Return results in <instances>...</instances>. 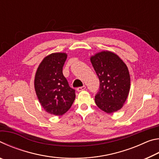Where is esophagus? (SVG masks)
<instances>
[{"instance_id": "esophagus-1", "label": "esophagus", "mask_w": 159, "mask_h": 159, "mask_svg": "<svg viewBox=\"0 0 159 159\" xmlns=\"http://www.w3.org/2000/svg\"><path fill=\"white\" fill-rule=\"evenodd\" d=\"M85 85H83V86H81V87H79V88H77V91L78 92H80V91H82V90H85Z\"/></svg>"}]
</instances>
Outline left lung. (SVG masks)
Segmentation results:
<instances>
[{
    "label": "left lung",
    "instance_id": "obj_1",
    "mask_svg": "<svg viewBox=\"0 0 159 159\" xmlns=\"http://www.w3.org/2000/svg\"><path fill=\"white\" fill-rule=\"evenodd\" d=\"M90 61L99 80L95 97L96 104L108 114L121 109L130 87L127 66L118 56L109 51L96 54Z\"/></svg>",
    "mask_w": 159,
    "mask_h": 159
}]
</instances>
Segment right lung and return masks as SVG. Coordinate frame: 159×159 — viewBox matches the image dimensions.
Returning <instances> with one entry per match:
<instances>
[{
    "label": "right lung",
    "mask_w": 159,
    "mask_h": 159,
    "mask_svg": "<svg viewBox=\"0 0 159 159\" xmlns=\"http://www.w3.org/2000/svg\"><path fill=\"white\" fill-rule=\"evenodd\" d=\"M67 55L53 53L42 61L34 80L35 90L41 106L51 114L60 116L71 107L76 98L62 69Z\"/></svg>",
    "instance_id": "add662e5"
}]
</instances>
